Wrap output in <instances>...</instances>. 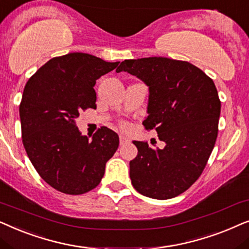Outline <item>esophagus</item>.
I'll list each match as a JSON object with an SVG mask.
<instances>
[{"mask_svg": "<svg viewBox=\"0 0 249 249\" xmlns=\"http://www.w3.org/2000/svg\"><path fill=\"white\" fill-rule=\"evenodd\" d=\"M128 141H130V140H128V139L126 138V137H125V135H119V143H121V144H125V143H127V142Z\"/></svg>", "mask_w": 249, "mask_h": 249, "instance_id": "34e87169", "label": "esophagus"}]
</instances>
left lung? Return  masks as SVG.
<instances>
[{"instance_id": "1", "label": "left lung", "mask_w": 249, "mask_h": 249, "mask_svg": "<svg viewBox=\"0 0 249 249\" xmlns=\"http://www.w3.org/2000/svg\"><path fill=\"white\" fill-rule=\"evenodd\" d=\"M116 71L148 86L142 124L165 142L163 149H154L133 141L138 156L130 161L132 184L154 199L177 197L200 177L216 141L221 102L214 82L190 62L164 57L128 59Z\"/></svg>"}]
</instances>
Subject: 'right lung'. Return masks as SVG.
Masks as SVG:
<instances>
[{"mask_svg": "<svg viewBox=\"0 0 249 249\" xmlns=\"http://www.w3.org/2000/svg\"><path fill=\"white\" fill-rule=\"evenodd\" d=\"M118 64L68 53L43 65L25 86L19 107L22 143L37 173L58 191L81 195L94 189L117 150L116 132L101 127L90 140L76 119L97 108L95 82Z\"/></svg>", "mask_w": 249, "mask_h": 249, "instance_id": "obj_1", "label": "right lung"}]
</instances>
